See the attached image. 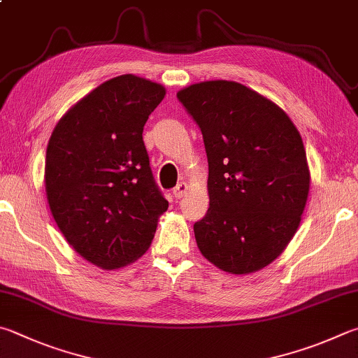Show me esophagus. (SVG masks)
<instances>
[{"instance_id": "obj_1", "label": "esophagus", "mask_w": 358, "mask_h": 358, "mask_svg": "<svg viewBox=\"0 0 358 358\" xmlns=\"http://www.w3.org/2000/svg\"><path fill=\"white\" fill-rule=\"evenodd\" d=\"M186 191H187V185H186V183H183V181H181V183H178L177 186H175V189H173V196H175V199H181V197H185Z\"/></svg>"}]
</instances>
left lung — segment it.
Returning a JSON list of instances; mask_svg holds the SVG:
<instances>
[{"instance_id": "8db88e82", "label": "left lung", "mask_w": 358, "mask_h": 358, "mask_svg": "<svg viewBox=\"0 0 358 358\" xmlns=\"http://www.w3.org/2000/svg\"><path fill=\"white\" fill-rule=\"evenodd\" d=\"M203 134L210 208L194 224L208 262L250 274L274 262L301 224L310 189L303 142L275 103L235 81L181 89Z\"/></svg>"}]
</instances>
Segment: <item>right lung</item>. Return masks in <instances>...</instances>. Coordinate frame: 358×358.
Wrapping results in <instances>:
<instances>
[{
    "instance_id": "add662e5",
    "label": "right lung",
    "mask_w": 358,
    "mask_h": 358,
    "mask_svg": "<svg viewBox=\"0 0 358 358\" xmlns=\"http://www.w3.org/2000/svg\"><path fill=\"white\" fill-rule=\"evenodd\" d=\"M164 95L158 83L117 76L70 108L51 133L45 159L51 214L67 243L101 269L144 255L169 206L142 139Z\"/></svg>"
}]
</instances>
